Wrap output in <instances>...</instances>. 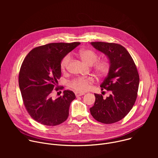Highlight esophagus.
<instances>
[{
	"label": "esophagus",
	"mask_w": 158,
	"mask_h": 158,
	"mask_svg": "<svg viewBox=\"0 0 158 158\" xmlns=\"http://www.w3.org/2000/svg\"><path fill=\"white\" fill-rule=\"evenodd\" d=\"M75 94H76V97H79V96H82V95H84L85 93H80L76 92V93H75Z\"/></svg>",
	"instance_id": "esophagus-1"
}]
</instances>
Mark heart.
Wrapping results in <instances>:
<instances>
[{
    "label": "heart",
    "instance_id": "b5f03b06",
    "mask_svg": "<svg viewBox=\"0 0 158 158\" xmlns=\"http://www.w3.org/2000/svg\"><path fill=\"white\" fill-rule=\"evenodd\" d=\"M79 56L81 59L89 65H91L94 64L98 58V56L96 52L89 49L81 50L79 52ZM70 60V55H67L62 59L60 63V67L62 71H64L67 68ZM109 68V63L107 60H99L94 65V69L95 71L99 75H103L106 74L108 71ZM93 82V79L92 77H80L73 81L71 85V87L74 89L77 92L84 93L87 91L89 89L90 84Z\"/></svg>",
    "mask_w": 158,
    "mask_h": 158
}]
</instances>
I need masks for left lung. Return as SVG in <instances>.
Masks as SVG:
<instances>
[{
  "label": "left lung",
  "mask_w": 158,
  "mask_h": 158,
  "mask_svg": "<svg viewBox=\"0 0 158 158\" xmlns=\"http://www.w3.org/2000/svg\"><path fill=\"white\" fill-rule=\"evenodd\" d=\"M91 44L109 60L107 77L101 87L110 91L106 99L95 94V102L90 108L92 116L104 124L116 123L124 118L136 100L139 77L136 66L127 51L115 43L93 42Z\"/></svg>",
  "instance_id": "obj_1"
}]
</instances>
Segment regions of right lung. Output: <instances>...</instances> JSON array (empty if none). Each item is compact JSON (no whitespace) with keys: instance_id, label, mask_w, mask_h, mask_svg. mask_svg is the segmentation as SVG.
Segmentation results:
<instances>
[{"instance_id":"right-lung-1","label":"right lung","mask_w":158,"mask_h":158,"mask_svg":"<svg viewBox=\"0 0 158 158\" xmlns=\"http://www.w3.org/2000/svg\"><path fill=\"white\" fill-rule=\"evenodd\" d=\"M80 44L59 42L39 46L30 51L22 62L19 87L27 112L37 122L53 126L68 118L70 104L76 98L74 93L65 90L62 96L54 99L52 90L61 76L62 59Z\"/></svg>"}]
</instances>
